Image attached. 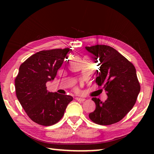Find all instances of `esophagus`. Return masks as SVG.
Segmentation results:
<instances>
[{"mask_svg": "<svg viewBox=\"0 0 154 154\" xmlns=\"http://www.w3.org/2000/svg\"><path fill=\"white\" fill-rule=\"evenodd\" d=\"M75 100H76L77 101H80V102H83V101H85V98L76 97V98H75Z\"/></svg>", "mask_w": 154, "mask_h": 154, "instance_id": "34e87169", "label": "esophagus"}]
</instances>
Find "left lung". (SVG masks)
<instances>
[{"instance_id":"obj_1","label":"left lung","mask_w":154,"mask_h":154,"mask_svg":"<svg viewBox=\"0 0 154 154\" xmlns=\"http://www.w3.org/2000/svg\"><path fill=\"white\" fill-rule=\"evenodd\" d=\"M99 62L96 83L103 86L108 98L102 102L92 99L95 110L89 114L92 122L108 125L123 119L132 109L140 92V85L134 65L114 48L105 45L85 47Z\"/></svg>"}]
</instances>
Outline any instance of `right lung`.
Instances as JSON below:
<instances>
[{
  "label": "right lung",
  "instance_id": "add662e5",
  "mask_svg": "<svg viewBox=\"0 0 154 154\" xmlns=\"http://www.w3.org/2000/svg\"><path fill=\"white\" fill-rule=\"evenodd\" d=\"M69 48L43 50L20 65L15 84L16 95L28 116L39 125L49 126L60 121L70 95L50 92L46 83L54 80Z\"/></svg>",
  "mask_w": 154,
  "mask_h": 154
}]
</instances>
